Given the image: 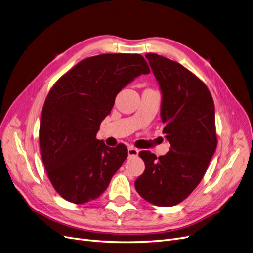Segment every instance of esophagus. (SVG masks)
Masks as SVG:
<instances>
[{"label": "esophagus", "instance_id": "34e87169", "mask_svg": "<svg viewBox=\"0 0 253 253\" xmlns=\"http://www.w3.org/2000/svg\"><path fill=\"white\" fill-rule=\"evenodd\" d=\"M138 150L133 148V147H129L127 149V154H128V157H134V156H137L138 155Z\"/></svg>", "mask_w": 253, "mask_h": 253}]
</instances>
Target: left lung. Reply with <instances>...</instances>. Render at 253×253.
<instances>
[{"label": "left lung", "mask_w": 253, "mask_h": 253, "mask_svg": "<svg viewBox=\"0 0 253 253\" xmlns=\"http://www.w3.org/2000/svg\"><path fill=\"white\" fill-rule=\"evenodd\" d=\"M163 93L162 121L170 151L157 157L140 151L145 170L135 188L145 201L160 207L181 203L204 177L217 145L215 110L206 84L176 61L147 53Z\"/></svg>", "instance_id": "left-lung-1"}]
</instances>
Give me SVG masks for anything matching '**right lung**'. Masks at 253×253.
I'll return each mask as SVG.
<instances>
[{
    "label": "right lung",
    "instance_id": "1",
    "mask_svg": "<svg viewBox=\"0 0 253 253\" xmlns=\"http://www.w3.org/2000/svg\"><path fill=\"white\" fill-rule=\"evenodd\" d=\"M149 73L139 53H103L80 61L50 88L41 113L40 151L51 185L64 200L84 204L108 188L127 148L108 147L97 132L119 91Z\"/></svg>",
    "mask_w": 253,
    "mask_h": 253
}]
</instances>
